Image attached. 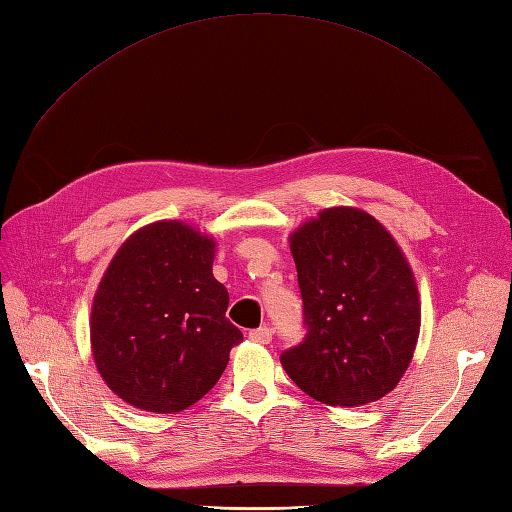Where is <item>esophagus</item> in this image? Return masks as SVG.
<instances>
[{"mask_svg":"<svg viewBox=\"0 0 512 512\" xmlns=\"http://www.w3.org/2000/svg\"><path fill=\"white\" fill-rule=\"evenodd\" d=\"M271 329L269 327H260V329H254L250 331V339L256 344H269L271 342Z\"/></svg>","mask_w":512,"mask_h":512,"instance_id":"obj_1","label":"esophagus"}]
</instances>
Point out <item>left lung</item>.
<instances>
[{
  "label": "left lung",
  "instance_id": "left-lung-1",
  "mask_svg": "<svg viewBox=\"0 0 512 512\" xmlns=\"http://www.w3.org/2000/svg\"><path fill=\"white\" fill-rule=\"evenodd\" d=\"M305 337L280 361L327 406L391 393L412 361L421 301L404 252L376 218L352 207L318 213L290 235Z\"/></svg>",
  "mask_w": 512,
  "mask_h": 512
}]
</instances>
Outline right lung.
<instances>
[{
    "mask_svg": "<svg viewBox=\"0 0 512 512\" xmlns=\"http://www.w3.org/2000/svg\"><path fill=\"white\" fill-rule=\"evenodd\" d=\"M215 241L192 226L149 224L123 243L91 305V352L126 404L173 414L207 395L243 333L211 267Z\"/></svg>",
    "mask_w": 512,
    "mask_h": 512,
    "instance_id": "right-lung-1",
    "label": "right lung"
}]
</instances>
